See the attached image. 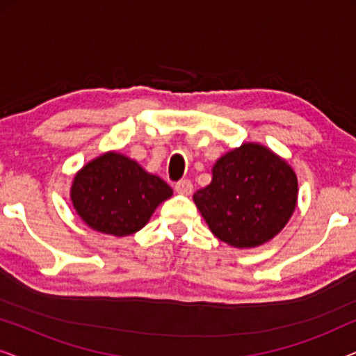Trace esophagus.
<instances>
[{
    "instance_id": "esophagus-1",
    "label": "esophagus",
    "mask_w": 356,
    "mask_h": 356,
    "mask_svg": "<svg viewBox=\"0 0 356 356\" xmlns=\"http://www.w3.org/2000/svg\"><path fill=\"white\" fill-rule=\"evenodd\" d=\"M175 191L181 196H189L193 193V183L189 179H179L178 183H175Z\"/></svg>"
}]
</instances>
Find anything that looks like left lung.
Returning <instances> with one entry per match:
<instances>
[{
    "mask_svg": "<svg viewBox=\"0 0 356 356\" xmlns=\"http://www.w3.org/2000/svg\"><path fill=\"white\" fill-rule=\"evenodd\" d=\"M194 204L218 240L238 250L279 235L298 201V179L285 159L266 145L245 143L212 167V181Z\"/></svg>",
    "mask_w": 356,
    "mask_h": 356,
    "instance_id": "8db88e82",
    "label": "left lung"
}]
</instances>
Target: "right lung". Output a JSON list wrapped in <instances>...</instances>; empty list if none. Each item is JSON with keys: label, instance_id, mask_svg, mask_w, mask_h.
Masks as SVG:
<instances>
[{"label": "right lung", "instance_id": "add662e5", "mask_svg": "<svg viewBox=\"0 0 356 356\" xmlns=\"http://www.w3.org/2000/svg\"><path fill=\"white\" fill-rule=\"evenodd\" d=\"M172 194V188L157 175L110 150L74 175L70 196L77 216L92 230L128 236L139 232Z\"/></svg>", "mask_w": 356, "mask_h": 356}]
</instances>
